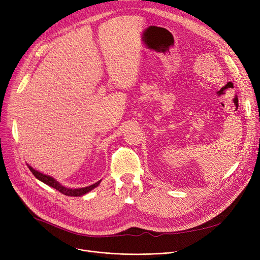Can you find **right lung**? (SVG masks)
I'll return each instance as SVG.
<instances>
[{
  "label": "right lung",
  "instance_id": "obj_1",
  "mask_svg": "<svg viewBox=\"0 0 260 260\" xmlns=\"http://www.w3.org/2000/svg\"><path fill=\"white\" fill-rule=\"evenodd\" d=\"M27 166H28L30 172L34 174V176L36 177V178H37L38 180L42 181L43 183H45V184H47V185L53 187L54 189L59 190L60 193L66 195V196H71V197H78V196L80 197V196H83V195L87 194L88 192H90V190L93 189L94 187H97V186L100 184V182H101V180H99L98 182H95V183H93V184H91V185H89V186L79 187V188H70V187H66V186L62 185L59 181H57L56 179H54L53 177L48 176V175H45V174H43V173H41V172L35 170V169L31 168L29 165H27Z\"/></svg>",
  "mask_w": 260,
  "mask_h": 260
}]
</instances>
